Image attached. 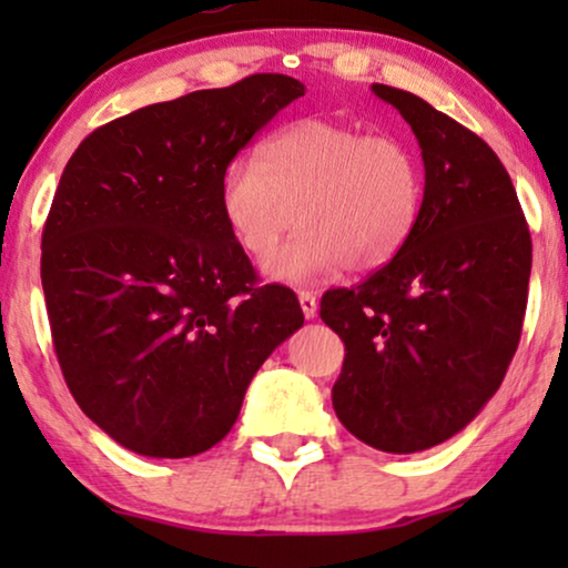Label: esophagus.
I'll use <instances>...</instances> for the list:
<instances>
[{"label":"esophagus","instance_id":"34e87169","mask_svg":"<svg viewBox=\"0 0 568 568\" xmlns=\"http://www.w3.org/2000/svg\"><path fill=\"white\" fill-rule=\"evenodd\" d=\"M300 305H302V313H305L307 321H313V317L317 315V297H315V294L302 290L300 292Z\"/></svg>","mask_w":568,"mask_h":568}]
</instances>
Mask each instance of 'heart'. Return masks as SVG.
I'll use <instances>...</instances> for the list:
<instances>
[{
	"label": "heart",
	"instance_id": "obj_1",
	"mask_svg": "<svg viewBox=\"0 0 568 568\" xmlns=\"http://www.w3.org/2000/svg\"><path fill=\"white\" fill-rule=\"evenodd\" d=\"M220 206L232 237L255 261L268 258L300 222V235L268 271L302 284L344 266L390 263L422 220L424 170L398 136L302 119L263 139L255 160L227 162Z\"/></svg>",
	"mask_w": 568,
	"mask_h": 568
}]
</instances>
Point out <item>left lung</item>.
I'll use <instances>...</instances> for the list:
<instances>
[{
    "label": "left lung",
    "mask_w": 568,
    "mask_h": 568,
    "mask_svg": "<svg viewBox=\"0 0 568 568\" xmlns=\"http://www.w3.org/2000/svg\"><path fill=\"white\" fill-rule=\"evenodd\" d=\"M372 90L422 146V220L390 263L325 292L321 317L346 346L338 422L364 445L408 455L453 437L499 390L523 333L532 240L484 139L414 92Z\"/></svg>",
    "instance_id": "left-lung-1"
}]
</instances>
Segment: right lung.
I'll return each mask as SVG.
<instances>
[{"mask_svg": "<svg viewBox=\"0 0 568 568\" xmlns=\"http://www.w3.org/2000/svg\"><path fill=\"white\" fill-rule=\"evenodd\" d=\"M302 95L292 77L251 74L139 108L61 173L41 240L53 348L77 406L131 453L214 447L305 323L297 294L258 284L220 206L227 162Z\"/></svg>", "mask_w": 568, "mask_h": 568, "instance_id": "obj_1", "label": "right lung"}]
</instances>
